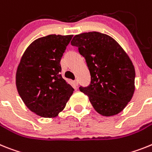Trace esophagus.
Returning <instances> with one entry per match:
<instances>
[{"mask_svg": "<svg viewBox=\"0 0 152 152\" xmlns=\"http://www.w3.org/2000/svg\"><path fill=\"white\" fill-rule=\"evenodd\" d=\"M73 84H74L75 86H77L78 84H79V82H78V80H74V81H73Z\"/></svg>", "mask_w": 152, "mask_h": 152, "instance_id": "esophagus-1", "label": "esophagus"}]
</instances>
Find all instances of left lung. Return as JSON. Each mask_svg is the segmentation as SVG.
<instances>
[{
	"label": "left lung",
	"mask_w": 152,
	"mask_h": 152,
	"mask_svg": "<svg viewBox=\"0 0 152 152\" xmlns=\"http://www.w3.org/2000/svg\"><path fill=\"white\" fill-rule=\"evenodd\" d=\"M71 44L78 47L90 72V84L80 91L102 115L122 112L134 92L135 71L128 54L113 37L95 31L76 35Z\"/></svg>",
	"instance_id": "8db88e82"
}]
</instances>
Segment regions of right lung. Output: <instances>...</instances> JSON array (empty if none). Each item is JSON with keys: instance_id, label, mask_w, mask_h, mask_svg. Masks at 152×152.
Instances as JSON below:
<instances>
[{"instance_id": "right-lung-1", "label": "right lung", "mask_w": 152, "mask_h": 152, "mask_svg": "<svg viewBox=\"0 0 152 152\" xmlns=\"http://www.w3.org/2000/svg\"><path fill=\"white\" fill-rule=\"evenodd\" d=\"M72 37L51 34L38 38L27 47L18 65V93L31 112L43 118L57 116L74 91L60 74V60Z\"/></svg>"}]
</instances>
